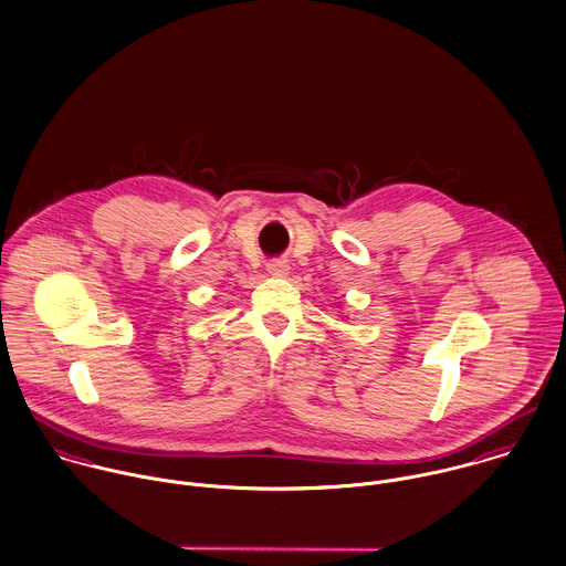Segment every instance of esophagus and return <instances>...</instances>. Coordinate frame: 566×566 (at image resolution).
<instances>
[{
	"instance_id": "obj_1",
	"label": "esophagus",
	"mask_w": 566,
	"mask_h": 566,
	"mask_svg": "<svg viewBox=\"0 0 566 566\" xmlns=\"http://www.w3.org/2000/svg\"><path fill=\"white\" fill-rule=\"evenodd\" d=\"M265 270H268V274H270V276L283 279V276H287L290 265H287V261H285V259H274V261H270V263L265 265Z\"/></svg>"
}]
</instances>
